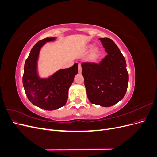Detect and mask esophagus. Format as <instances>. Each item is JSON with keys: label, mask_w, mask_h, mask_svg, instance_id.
Segmentation results:
<instances>
[{"label": "esophagus", "mask_w": 157, "mask_h": 157, "mask_svg": "<svg viewBox=\"0 0 157 157\" xmlns=\"http://www.w3.org/2000/svg\"><path fill=\"white\" fill-rule=\"evenodd\" d=\"M82 72V67H81V64H78V73Z\"/></svg>", "instance_id": "obj_1"}]
</instances>
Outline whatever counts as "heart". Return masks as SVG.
<instances>
[{
  "label": "heart",
  "instance_id": "b5f03b06",
  "mask_svg": "<svg viewBox=\"0 0 157 157\" xmlns=\"http://www.w3.org/2000/svg\"><path fill=\"white\" fill-rule=\"evenodd\" d=\"M92 45H89L86 47V49L87 50L92 49ZM98 54H99L98 49L97 48H94L91 51V54H90V58L92 59L96 58L98 56Z\"/></svg>",
  "mask_w": 157,
  "mask_h": 157
}]
</instances>
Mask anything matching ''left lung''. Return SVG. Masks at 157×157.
Returning a JSON list of instances; mask_svg holds the SVG:
<instances>
[{"instance_id":"left-lung-1","label":"left lung","mask_w":157,"mask_h":157,"mask_svg":"<svg viewBox=\"0 0 157 157\" xmlns=\"http://www.w3.org/2000/svg\"><path fill=\"white\" fill-rule=\"evenodd\" d=\"M99 39L107 55L99 63H82V74L90 101L103 107H111L120 101L126 94L128 83L126 63L111 39Z\"/></svg>"}]
</instances>
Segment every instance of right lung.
<instances>
[{"instance_id": "right-lung-1", "label": "right lung", "mask_w": 157, "mask_h": 157, "mask_svg": "<svg viewBox=\"0 0 157 157\" xmlns=\"http://www.w3.org/2000/svg\"><path fill=\"white\" fill-rule=\"evenodd\" d=\"M48 37L39 41L33 47L25 61L23 85L29 100L33 105L48 111L56 110L65 105L69 88L78 73V63L59 69L48 78H40L38 74V59L41 48L46 42L54 41Z\"/></svg>"}]
</instances>
